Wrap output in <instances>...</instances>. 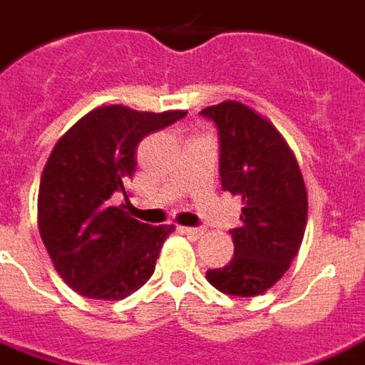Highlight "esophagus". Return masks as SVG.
Segmentation results:
<instances>
[{
    "instance_id": "obj_1",
    "label": "esophagus",
    "mask_w": 365,
    "mask_h": 365,
    "mask_svg": "<svg viewBox=\"0 0 365 365\" xmlns=\"http://www.w3.org/2000/svg\"><path fill=\"white\" fill-rule=\"evenodd\" d=\"M180 232L185 234V236H190V238H197V236L202 234V230H200V228H187V226H182Z\"/></svg>"
}]
</instances>
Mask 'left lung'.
<instances>
[{
  "label": "left lung",
  "instance_id": "obj_1",
  "mask_svg": "<svg viewBox=\"0 0 365 365\" xmlns=\"http://www.w3.org/2000/svg\"><path fill=\"white\" fill-rule=\"evenodd\" d=\"M218 129L220 183L242 197L240 226L232 228L234 257L206 272L207 283L234 297H257L291 267L307 226V190L281 133L242 103L204 108Z\"/></svg>",
  "mask_w": 365,
  "mask_h": 365
}]
</instances>
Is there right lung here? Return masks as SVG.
<instances>
[{"label":"right lung","mask_w":365,"mask_h":365,"mask_svg":"<svg viewBox=\"0 0 365 365\" xmlns=\"http://www.w3.org/2000/svg\"><path fill=\"white\" fill-rule=\"evenodd\" d=\"M183 117L185 110L101 107L54 145L40 182L38 226L58 274L78 295L120 301L151 279L173 226L131 218L127 185L139 143Z\"/></svg>","instance_id":"obj_1"}]
</instances>
